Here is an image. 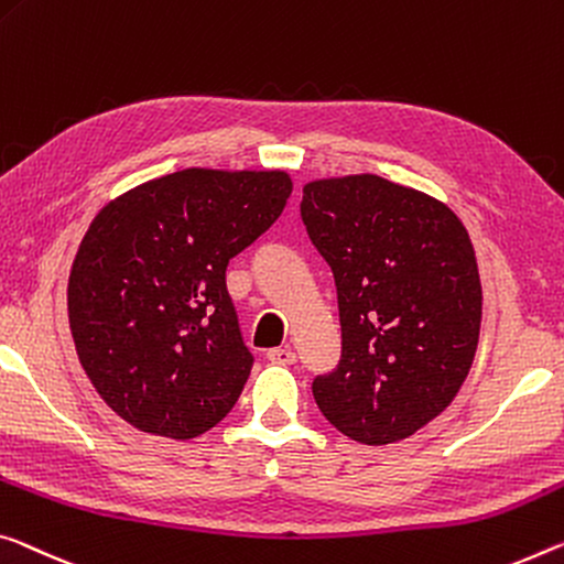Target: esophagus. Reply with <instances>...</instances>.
<instances>
[{
  "instance_id": "1",
  "label": "esophagus",
  "mask_w": 564,
  "mask_h": 564,
  "mask_svg": "<svg viewBox=\"0 0 564 564\" xmlns=\"http://www.w3.org/2000/svg\"><path fill=\"white\" fill-rule=\"evenodd\" d=\"M265 359L271 364L289 366V364H296V354H293L291 348H271V351L265 354Z\"/></svg>"
}]
</instances>
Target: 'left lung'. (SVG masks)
Returning a JSON list of instances; mask_svg holds the SVG:
<instances>
[{
  "instance_id": "obj_1",
  "label": "left lung",
  "mask_w": 564,
  "mask_h": 564,
  "mask_svg": "<svg viewBox=\"0 0 564 564\" xmlns=\"http://www.w3.org/2000/svg\"><path fill=\"white\" fill-rule=\"evenodd\" d=\"M301 218L341 318V361L311 387L321 414L354 442L406 440L475 361L481 283L467 228L432 195L369 173L306 183Z\"/></svg>"
}]
</instances>
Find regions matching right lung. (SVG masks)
<instances>
[{
    "instance_id": "add662e5",
    "label": "right lung",
    "mask_w": 564,
    "mask_h": 564,
    "mask_svg": "<svg viewBox=\"0 0 564 564\" xmlns=\"http://www.w3.org/2000/svg\"><path fill=\"white\" fill-rule=\"evenodd\" d=\"M291 191L283 170L187 167L122 193L89 223L69 273V328L97 394L124 422L193 440L236 406L253 354L226 268Z\"/></svg>"
}]
</instances>
